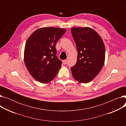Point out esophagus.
<instances>
[{
  "mask_svg": "<svg viewBox=\"0 0 126 126\" xmlns=\"http://www.w3.org/2000/svg\"><path fill=\"white\" fill-rule=\"evenodd\" d=\"M63 64H64V65L66 64H67V60H63Z\"/></svg>",
  "mask_w": 126,
  "mask_h": 126,
  "instance_id": "34e87169",
  "label": "esophagus"
}]
</instances>
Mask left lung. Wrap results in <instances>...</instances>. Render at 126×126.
Masks as SVG:
<instances>
[{"instance_id": "left-lung-1", "label": "left lung", "mask_w": 126, "mask_h": 126, "mask_svg": "<svg viewBox=\"0 0 126 126\" xmlns=\"http://www.w3.org/2000/svg\"><path fill=\"white\" fill-rule=\"evenodd\" d=\"M78 50L77 63L71 68L76 80L87 83L102 69L105 60L104 42L98 33L89 27L70 29Z\"/></svg>"}]
</instances>
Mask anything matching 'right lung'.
I'll use <instances>...</instances> for the list:
<instances>
[{"label": "right lung", "mask_w": 126, "mask_h": 126, "mask_svg": "<svg viewBox=\"0 0 126 126\" xmlns=\"http://www.w3.org/2000/svg\"><path fill=\"white\" fill-rule=\"evenodd\" d=\"M66 30L44 27L33 32L28 39L24 51V62L36 80L47 83L55 79L62 62L56 56V44Z\"/></svg>", "instance_id": "right-lung-1"}]
</instances>
